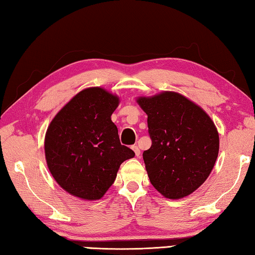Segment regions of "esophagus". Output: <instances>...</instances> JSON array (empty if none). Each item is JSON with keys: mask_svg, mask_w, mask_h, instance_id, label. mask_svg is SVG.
I'll list each match as a JSON object with an SVG mask.
<instances>
[{"mask_svg": "<svg viewBox=\"0 0 255 255\" xmlns=\"http://www.w3.org/2000/svg\"><path fill=\"white\" fill-rule=\"evenodd\" d=\"M132 149H133V151H134V152H135L136 157H140L141 151H140V149H139V146H137L136 144H134V145H132Z\"/></svg>", "mask_w": 255, "mask_h": 255, "instance_id": "esophagus-1", "label": "esophagus"}]
</instances>
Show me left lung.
Segmentation results:
<instances>
[{"mask_svg":"<svg viewBox=\"0 0 255 255\" xmlns=\"http://www.w3.org/2000/svg\"><path fill=\"white\" fill-rule=\"evenodd\" d=\"M148 115L152 141L143 152L151 184L169 199H180L199 188L216 162L220 136L202 107L175 92L139 97Z\"/></svg>","mask_w":255,"mask_h":255,"instance_id":"1","label":"left lung"}]
</instances>
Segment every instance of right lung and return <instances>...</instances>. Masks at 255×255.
I'll list each match as a JSON object with an SVG mask.
<instances>
[{
    "label": "right lung",
    "instance_id": "1",
    "mask_svg": "<svg viewBox=\"0 0 255 255\" xmlns=\"http://www.w3.org/2000/svg\"><path fill=\"white\" fill-rule=\"evenodd\" d=\"M120 98L101 87L74 96L51 121L44 137L49 170L67 193L85 200L102 198L121 163L134 152L120 142L111 115Z\"/></svg>",
    "mask_w": 255,
    "mask_h": 255
}]
</instances>
